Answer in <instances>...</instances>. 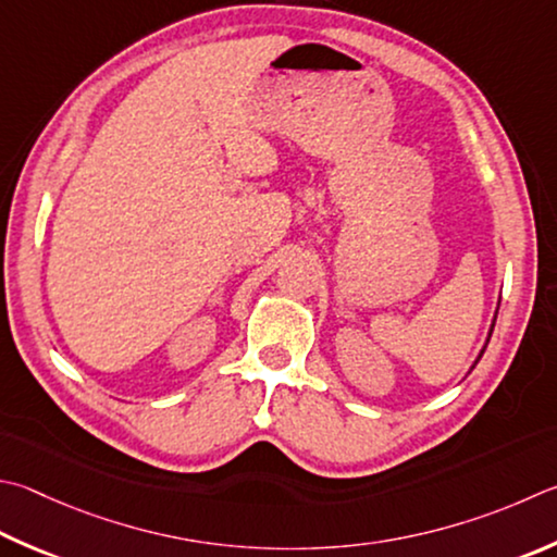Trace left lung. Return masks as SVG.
I'll use <instances>...</instances> for the list:
<instances>
[{"mask_svg":"<svg viewBox=\"0 0 557 557\" xmlns=\"http://www.w3.org/2000/svg\"><path fill=\"white\" fill-rule=\"evenodd\" d=\"M492 329H494V326H492ZM490 336H492V333H490ZM482 352H484V350H482ZM480 358H482V356H480Z\"/></svg>","mask_w":557,"mask_h":557,"instance_id":"left-lung-1","label":"left lung"}]
</instances>
